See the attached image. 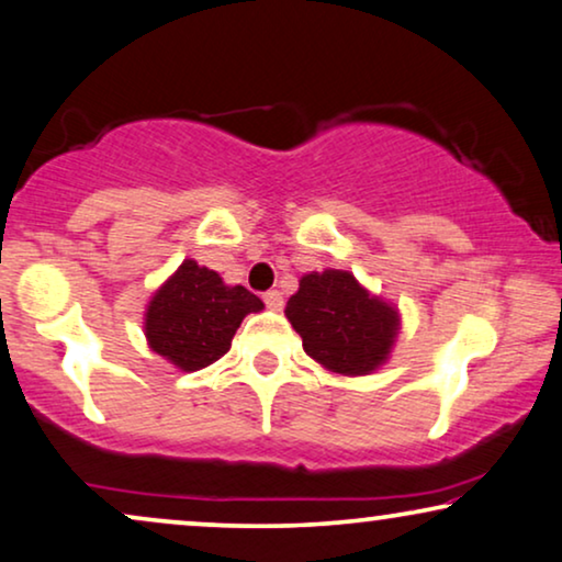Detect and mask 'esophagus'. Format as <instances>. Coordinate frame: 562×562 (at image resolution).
Listing matches in <instances>:
<instances>
[{
    "mask_svg": "<svg viewBox=\"0 0 562 562\" xmlns=\"http://www.w3.org/2000/svg\"><path fill=\"white\" fill-rule=\"evenodd\" d=\"M263 302H266V307H268V310H281V307H283V296H281V291H279V289L266 291V294H263Z\"/></svg>",
    "mask_w": 562,
    "mask_h": 562,
    "instance_id": "obj_1",
    "label": "esophagus"
}]
</instances>
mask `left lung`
I'll return each instance as SVG.
<instances>
[{
	"label": "left lung",
	"mask_w": 562,
	"mask_h": 562,
	"mask_svg": "<svg viewBox=\"0 0 562 562\" xmlns=\"http://www.w3.org/2000/svg\"><path fill=\"white\" fill-rule=\"evenodd\" d=\"M286 317L302 346L325 369L369 374L387 359L397 335V312L369 296L348 271L307 273L289 299Z\"/></svg>",
	"instance_id": "1"
}]
</instances>
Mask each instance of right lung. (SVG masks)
<instances>
[{
	"instance_id": "obj_1",
	"label": "right lung",
	"mask_w": 562,
	"mask_h": 562,
	"mask_svg": "<svg viewBox=\"0 0 562 562\" xmlns=\"http://www.w3.org/2000/svg\"><path fill=\"white\" fill-rule=\"evenodd\" d=\"M263 302L245 286H224L218 273L186 260L157 291L147 310L151 351L183 371H199L229 351L247 312Z\"/></svg>"
}]
</instances>
